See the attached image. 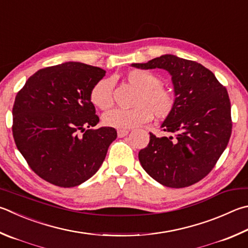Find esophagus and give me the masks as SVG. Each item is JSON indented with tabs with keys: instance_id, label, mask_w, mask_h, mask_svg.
I'll return each mask as SVG.
<instances>
[{
	"instance_id": "esophagus-1",
	"label": "esophagus",
	"mask_w": 248,
	"mask_h": 248,
	"mask_svg": "<svg viewBox=\"0 0 248 248\" xmlns=\"http://www.w3.org/2000/svg\"><path fill=\"white\" fill-rule=\"evenodd\" d=\"M129 133V130H118V131H117V134H118V138H124V137H125L127 136V134Z\"/></svg>"
}]
</instances>
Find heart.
Instances as JSON below:
<instances>
[{
	"instance_id": "1",
	"label": "heart",
	"mask_w": 248,
	"mask_h": 248,
	"mask_svg": "<svg viewBox=\"0 0 248 248\" xmlns=\"http://www.w3.org/2000/svg\"><path fill=\"white\" fill-rule=\"evenodd\" d=\"M128 82L138 89L134 100L136 107L130 109L116 108L106 112L103 123L115 129H131L146 124L153 116L157 119H166L175 108L174 93L161 84L158 76L152 71L133 69L125 76ZM91 102L100 109H108L112 105V82L103 79L94 85L90 94Z\"/></svg>"
}]
</instances>
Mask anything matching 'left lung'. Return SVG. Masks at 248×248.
Returning a JSON list of instances; mask_svg holds the SVG:
<instances>
[{
	"label": "left lung",
	"mask_w": 248,
	"mask_h": 248,
	"mask_svg": "<svg viewBox=\"0 0 248 248\" xmlns=\"http://www.w3.org/2000/svg\"><path fill=\"white\" fill-rule=\"evenodd\" d=\"M132 66L167 70L175 95V108L161 124L173 136L157 138L150 133L148 145L139 152L143 169L168 187L201 181L217 164L231 137V103L226 87L199 62L169 54Z\"/></svg>",
	"instance_id": "1"
}]
</instances>
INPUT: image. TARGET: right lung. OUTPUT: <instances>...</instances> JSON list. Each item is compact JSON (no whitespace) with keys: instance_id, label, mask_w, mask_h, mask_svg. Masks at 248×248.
I'll return each mask as SVG.
<instances>
[{"instance_id":"add662e5","label":"right lung","mask_w":248,"mask_h":248,"mask_svg":"<svg viewBox=\"0 0 248 248\" xmlns=\"http://www.w3.org/2000/svg\"><path fill=\"white\" fill-rule=\"evenodd\" d=\"M105 70L68 62L38 70L13 106V137L40 178L61 187L83 183L96 172L117 138L114 128L93 129L100 118L90 98Z\"/></svg>"}]
</instances>
